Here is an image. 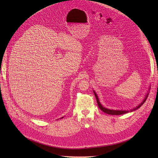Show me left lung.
<instances>
[{
	"instance_id": "1",
	"label": "left lung",
	"mask_w": 158,
	"mask_h": 158,
	"mask_svg": "<svg viewBox=\"0 0 158 158\" xmlns=\"http://www.w3.org/2000/svg\"><path fill=\"white\" fill-rule=\"evenodd\" d=\"M94 93L95 94V96L96 97V99H97V104H98V106L99 108H100L103 112L106 113V114H111V115H120V114H125V113H127L129 112V111H120V110H109V109H106L105 108V107H104L100 103V102H99L98 101V97L97 95V94H95V92L94 91ZM147 96L145 97V98L144 99V101L141 103L139 106H138L136 107H135V109H133L132 110H131V111H135L138 108H139V107H141V106H142L143 104L146 101V99H147Z\"/></svg>"
}]
</instances>
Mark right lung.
<instances>
[{"label":"right lung","mask_w":158,"mask_h":158,"mask_svg":"<svg viewBox=\"0 0 158 158\" xmlns=\"http://www.w3.org/2000/svg\"><path fill=\"white\" fill-rule=\"evenodd\" d=\"M62 118H63V117H62Z\"/></svg>","instance_id":"add662e5"}]
</instances>
